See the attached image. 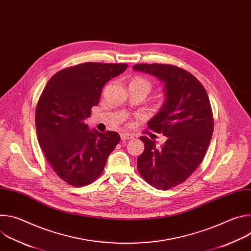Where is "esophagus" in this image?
Here are the masks:
<instances>
[{
    "label": "esophagus",
    "instance_id": "obj_1",
    "mask_svg": "<svg viewBox=\"0 0 251 251\" xmlns=\"http://www.w3.org/2000/svg\"><path fill=\"white\" fill-rule=\"evenodd\" d=\"M120 136H121L122 141H127V140H131V139L134 138V136L129 134V133H122Z\"/></svg>",
    "mask_w": 251,
    "mask_h": 251
}]
</instances>
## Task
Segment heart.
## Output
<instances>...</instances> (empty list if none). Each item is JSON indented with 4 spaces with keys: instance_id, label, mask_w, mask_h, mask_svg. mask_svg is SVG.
Instances as JSON below:
<instances>
[{
    "instance_id": "heart-1",
    "label": "heart",
    "mask_w": 251,
    "mask_h": 251,
    "mask_svg": "<svg viewBox=\"0 0 251 251\" xmlns=\"http://www.w3.org/2000/svg\"><path fill=\"white\" fill-rule=\"evenodd\" d=\"M132 83H138V84H142V85H145L149 90H150V83L146 80V79H143L141 77H135L132 81Z\"/></svg>"
}]
</instances>
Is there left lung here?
Here are the masks:
<instances>
[{"instance_id":"obj_1","label":"left lung","mask_w":251,"mask_h":251,"mask_svg":"<svg viewBox=\"0 0 251 251\" xmlns=\"http://www.w3.org/2000/svg\"><path fill=\"white\" fill-rule=\"evenodd\" d=\"M140 73L157 77L165 100L148 127L167 137L161 148L140 137L145 145L137 159L140 175L152 187L169 190L185 182L202 161L213 132L210 102L201 83L187 70L170 64L140 63Z\"/></svg>"}]
</instances>
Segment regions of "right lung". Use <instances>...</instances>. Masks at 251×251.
I'll use <instances>...</instances> for the list:
<instances>
[{"label":"right lung","instance_id":"right-lung-1","mask_svg":"<svg viewBox=\"0 0 251 251\" xmlns=\"http://www.w3.org/2000/svg\"><path fill=\"white\" fill-rule=\"evenodd\" d=\"M127 67L86 62L58 71L47 83L35 109V128L48 162L65 183L91 184L119 143L117 132L90 130L85 120L98 105L104 84Z\"/></svg>","mask_w":251,"mask_h":251}]
</instances>
